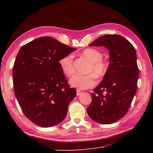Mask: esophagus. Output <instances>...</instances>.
Here are the masks:
<instances>
[{"instance_id":"esophagus-1","label":"esophagus","mask_w":153,"mask_h":153,"mask_svg":"<svg viewBox=\"0 0 153 153\" xmlns=\"http://www.w3.org/2000/svg\"><path fill=\"white\" fill-rule=\"evenodd\" d=\"M76 92H77V96L80 95H81V94H82V92L80 91L79 90H77V91H76Z\"/></svg>"}]
</instances>
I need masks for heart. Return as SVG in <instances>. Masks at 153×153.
Wrapping results in <instances>:
<instances>
[{"label": "heart", "instance_id": "heart-1", "mask_svg": "<svg viewBox=\"0 0 153 153\" xmlns=\"http://www.w3.org/2000/svg\"><path fill=\"white\" fill-rule=\"evenodd\" d=\"M81 55L91 62L87 70V75H76L70 80L71 85L79 89H89L95 85V77L102 79L105 77L108 71L109 63L108 61L102 58V53L95 48H86L81 53ZM62 72L68 77H71L75 73L73 56L68 54L62 57L59 61Z\"/></svg>", "mask_w": 153, "mask_h": 153}]
</instances>
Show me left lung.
I'll use <instances>...</instances> for the list:
<instances>
[{"label":"left lung","instance_id":"left-lung-1","mask_svg":"<svg viewBox=\"0 0 153 153\" xmlns=\"http://www.w3.org/2000/svg\"><path fill=\"white\" fill-rule=\"evenodd\" d=\"M89 46H104L110 51L108 71L92 93V102L87 108L94 121L113 123L123 117L129 109L137 89L139 69L132 44L119 35H106Z\"/></svg>","mask_w":153,"mask_h":153}]
</instances>
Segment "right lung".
Returning <instances> with one entry per match:
<instances>
[{"label":"right lung","instance_id":"obj_1","mask_svg":"<svg viewBox=\"0 0 153 153\" xmlns=\"http://www.w3.org/2000/svg\"><path fill=\"white\" fill-rule=\"evenodd\" d=\"M76 50L49 36L20 49L12 71L14 93L24 115L36 125L53 126L65 118L76 91L69 85L59 61Z\"/></svg>","mask_w":153,"mask_h":153}]
</instances>
